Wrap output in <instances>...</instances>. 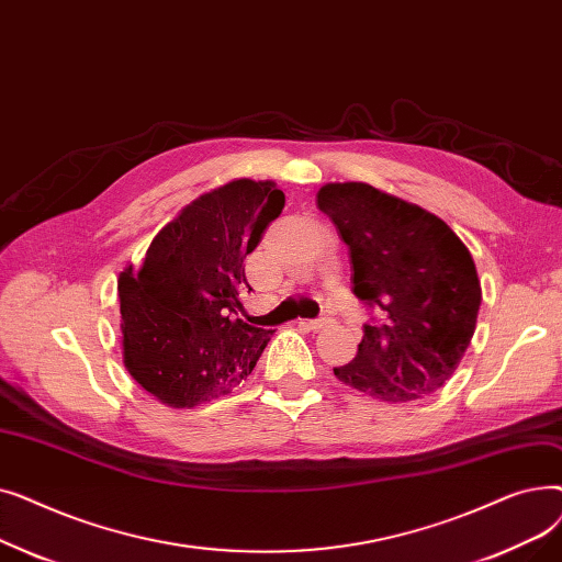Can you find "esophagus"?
I'll return each instance as SVG.
<instances>
[{
  "mask_svg": "<svg viewBox=\"0 0 562 562\" xmlns=\"http://www.w3.org/2000/svg\"><path fill=\"white\" fill-rule=\"evenodd\" d=\"M326 323H328L326 316H321V318H301L299 326L305 328V330H321L323 326H326Z\"/></svg>",
  "mask_w": 562,
  "mask_h": 562,
  "instance_id": "esophagus-1",
  "label": "esophagus"
}]
</instances>
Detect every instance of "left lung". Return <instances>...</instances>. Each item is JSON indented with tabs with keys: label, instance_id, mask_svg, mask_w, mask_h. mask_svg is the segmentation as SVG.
<instances>
[{
	"label": "left lung",
	"instance_id": "1",
	"mask_svg": "<svg viewBox=\"0 0 562 562\" xmlns=\"http://www.w3.org/2000/svg\"><path fill=\"white\" fill-rule=\"evenodd\" d=\"M316 204L350 250L352 291L375 310L356 360L335 367V375L387 403H412L447 385L483 299L467 246L422 206L362 182L326 184Z\"/></svg>",
	"mask_w": 562,
	"mask_h": 562
}]
</instances>
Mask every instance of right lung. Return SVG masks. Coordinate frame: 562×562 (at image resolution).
Listing matches in <instances>:
<instances>
[{"mask_svg":"<svg viewBox=\"0 0 562 562\" xmlns=\"http://www.w3.org/2000/svg\"><path fill=\"white\" fill-rule=\"evenodd\" d=\"M284 206L273 182L234 180L200 195L153 239L140 271L117 282L123 358L138 385L170 407L232 394L273 330L241 321L246 257Z\"/></svg>","mask_w":562,"mask_h":562,"instance_id":"add662e5","label":"right lung"}]
</instances>
